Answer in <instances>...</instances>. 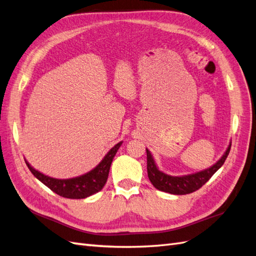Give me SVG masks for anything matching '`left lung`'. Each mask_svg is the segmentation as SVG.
<instances>
[{"label":"left lung","mask_w":256,"mask_h":256,"mask_svg":"<svg viewBox=\"0 0 256 256\" xmlns=\"http://www.w3.org/2000/svg\"><path fill=\"white\" fill-rule=\"evenodd\" d=\"M232 145H229L228 149L226 150L225 154L222 156L220 160L215 163L213 166H211L204 171H201L199 173L186 175V176H170L164 173L159 171L158 168L156 166L152 156V154L148 149L147 152V172L148 178L152 182V184L161 192L173 194H192L196 190H198L206 182L212 178L213 174L218 171V170L224 164L225 160L227 159V156L230 152Z\"/></svg>","instance_id":"8db88e82"}]
</instances>
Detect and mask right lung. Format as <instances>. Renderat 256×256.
<instances>
[{
    "instance_id": "add662e5",
    "label": "right lung",
    "mask_w": 256,
    "mask_h": 256,
    "mask_svg": "<svg viewBox=\"0 0 256 256\" xmlns=\"http://www.w3.org/2000/svg\"><path fill=\"white\" fill-rule=\"evenodd\" d=\"M122 142H118L114 147L110 149V152L106 154L102 161L90 172L78 176V178L69 180H57L50 178V176L40 173L32 168L29 163L26 161L31 173L36 178L42 182L45 186H48L50 190L60 194L64 198L68 199H84L102 190L104 186L109 175V170L111 162H112L114 156L120 148Z\"/></svg>"
}]
</instances>
